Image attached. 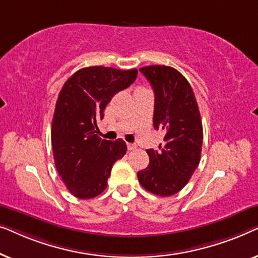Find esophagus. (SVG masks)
<instances>
[{"instance_id":"obj_1","label":"esophagus","mask_w":258,"mask_h":258,"mask_svg":"<svg viewBox=\"0 0 258 258\" xmlns=\"http://www.w3.org/2000/svg\"><path fill=\"white\" fill-rule=\"evenodd\" d=\"M126 147H128V150H135L137 148L136 144H134V143H128L126 144Z\"/></svg>"}]
</instances>
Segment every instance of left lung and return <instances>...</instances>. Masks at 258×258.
<instances>
[{
  "label": "left lung",
  "instance_id": "obj_1",
  "mask_svg": "<svg viewBox=\"0 0 258 258\" xmlns=\"http://www.w3.org/2000/svg\"><path fill=\"white\" fill-rule=\"evenodd\" d=\"M155 94L154 128L164 134L158 150L148 149L149 165L137 172L144 189L171 196L184 188L199 167L203 128L195 94L178 70L167 66L140 69Z\"/></svg>",
  "mask_w": 258,
  "mask_h": 258
}]
</instances>
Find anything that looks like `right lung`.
I'll return each mask as SVG.
<instances>
[{
  "label": "right lung",
  "mask_w": 258,
  "mask_h": 258,
  "mask_svg": "<svg viewBox=\"0 0 258 258\" xmlns=\"http://www.w3.org/2000/svg\"><path fill=\"white\" fill-rule=\"evenodd\" d=\"M136 77L137 69L88 67L70 76L59 91L51 124L52 154L58 175L77 199L103 192L112 165L126 153L123 140L97 135V123L112 96Z\"/></svg>",
  "instance_id": "obj_1"
}]
</instances>
